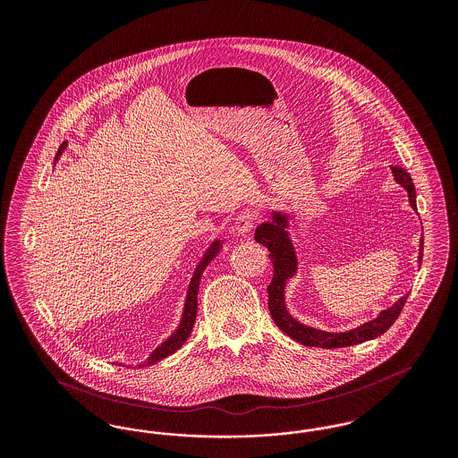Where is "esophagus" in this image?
<instances>
[{"mask_svg":"<svg viewBox=\"0 0 458 458\" xmlns=\"http://www.w3.org/2000/svg\"><path fill=\"white\" fill-rule=\"evenodd\" d=\"M256 221H258V216H256L254 213L245 211V213H242L239 218H237L233 228H235V232H237L239 235H247V233H250V230L254 228Z\"/></svg>","mask_w":458,"mask_h":458,"instance_id":"1","label":"esophagus"}]
</instances>
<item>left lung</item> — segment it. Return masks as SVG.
Returning <instances> with one entry per match:
<instances>
[{
  "instance_id": "obj_1",
  "label": "left lung",
  "mask_w": 458,
  "mask_h": 458,
  "mask_svg": "<svg viewBox=\"0 0 458 458\" xmlns=\"http://www.w3.org/2000/svg\"><path fill=\"white\" fill-rule=\"evenodd\" d=\"M393 178L398 185H402L407 194L412 209H417L415 204V187L411 174L400 166H390ZM292 213L286 209L273 208L269 211V219L261 223L256 228L254 239L261 245H266L269 250V259L273 262V280L267 286L269 295V312L276 327L293 338L295 342L307 345V347H321V349H342L357 344H364L368 340H374L381 336L388 327H392L398 314L402 312L407 295L400 297L392 307L381 310L374 319L366 321L359 327H352L347 331H325L319 327H307L304 323L297 321L286 309L284 302V290L288 282L299 271V259L295 252V245L290 233ZM419 261L422 262V250H424V239L420 237L419 243Z\"/></svg>"
}]
</instances>
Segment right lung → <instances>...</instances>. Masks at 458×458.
Returning a JSON list of instances; mask_svg holds the SVG:
<instances>
[{"mask_svg": "<svg viewBox=\"0 0 458 458\" xmlns=\"http://www.w3.org/2000/svg\"><path fill=\"white\" fill-rule=\"evenodd\" d=\"M66 148H68V142H64V144L60 146L58 153H56V157H55V163L60 159V156H62V154L65 153ZM223 243H225L223 239L213 240V242L209 243V247L206 249L204 256L200 258V261L197 264L196 269H194V275H192V278H191L189 288H187L185 301H183L182 318H180L178 325L174 327V333H172L166 340H163V342H161V344H159V345H157V347L149 353V357H148L146 360L139 362L135 368H148V366H154L156 362H159V360H163L165 357H168V355L174 353L176 350L180 349V347L187 342V338H189V336H191V333H192L194 323H196L197 293H199V284H200L202 273H204V269L208 267V264L218 256V252L221 250Z\"/></svg>", "mask_w": 458, "mask_h": 458, "instance_id": "add662e5", "label": "right lung"}]
</instances>
